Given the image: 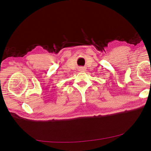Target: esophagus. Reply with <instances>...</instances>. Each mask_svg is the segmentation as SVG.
<instances>
[{
    "mask_svg": "<svg viewBox=\"0 0 151 151\" xmlns=\"http://www.w3.org/2000/svg\"><path fill=\"white\" fill-rule=\"evenodd\" d=\"M85 70H86V68H85V67H80V70H81V71H82V72H84V71H85Z\"/></svg>",
    "mask_w": 151,
    "mask_h": 151,
    "instance_id": "esophagus-1",
    "label": "esophagus"
}]
</instances>
